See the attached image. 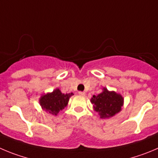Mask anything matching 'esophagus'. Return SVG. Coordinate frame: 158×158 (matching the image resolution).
<instances>
[{
	"instance_id": "esophagus-1",
	"label": "esophagus",
	"mask_w": 158,
	"mask_h": 158,
	"mask_svg": "<svg viewBox=\"0 0 158 158\" xmlns=\"http://www.w3.org/2000/svg\"><path fill=\"white\" fill-rule=\"evenodd\" d=\"M79 94L80 96H85V94H85V92H82V91H79Z\"/></svg>"
}]
</instances>
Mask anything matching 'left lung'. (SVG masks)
<instances>
[{
    "mask_svg": "<svg viewBox=\"0 0 158 158\" xmlns=\"http://www.w3.org/2000/svg\"><path fill=\"white\" fill-rule=\"evenodd\" d=\"M90 101L101 118H109L121 111L124 99L121 94L104 88L102 93L93 96Z\"/></svg>",
    "mask_w": 158,
    "mask_h": 158,
    "instance_id": "8db88e82",
    "label": "left lung"
}]
</instances>
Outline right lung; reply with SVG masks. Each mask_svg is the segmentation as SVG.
Segmentation results:
<instances>
[{"label":"right lung","instance_id":"add662e5","mask_svg":"<svg viewBox=\"0 0 158 158\" xmlns=\"http://www.w3.org/2000/svg\"><path fill=\"white\" fill-rule=\"evenodd\" d=\"M73 95L71 94H62L59 89H55L52 93L43 95L40 98V104L42 108L53 115H57L60 110L67 106L69 98Z\"/></svg>","mask_w":158,"mask_h":158}]
</instances>
